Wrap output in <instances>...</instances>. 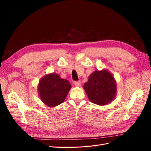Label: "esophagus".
I'll return each mask as SVG.
<instances>
[{
  "mask_svg": "<svg viewBox=\"0 0 151 151\" xmlns=\"http://www.w3.org/2000/svg\"><path fill=\"white\" fill-rule=\"evenodd\" d=\"M74 85L76 87H79L81 86V82L80 81H75L74 82Z\"/></svg>",
  "mask_w": 151,
  "mask_h": 151,
  "instance_id": "esophagus-1",
  "label": "esophagus"
}]
</instances>
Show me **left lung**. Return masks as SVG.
Returning a JSON list of instances; mask_svg holds the SVG:
<instances>
[{"label":"left lung","instance_id":"1","mask_svg":"<svg viewBox=\"0 0 151 151\" xmlns=\"http://www.w3.org/2000/svg\"><path fill=\"white\" fill-rule=\"evenodd\" d=\"M84 89L91 102L104 105L115 98L116 86L113 77L106 70H96L84 84Z\"/></svg>","mask_w":151,"mask_h":151}]
</instances>
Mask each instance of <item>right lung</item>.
Wrapping results in <instances>:
<instances>
[{"label":"right lung","mask_w":151,"mask_h":151,"mask_svg":"<svg viewBox=\"0 0 151 151\" xmlns=\"http://www.w3.org/2000/svg\"><path fill=\"white\" fill-rule=\"evenodd\" d=\"M70 88L69 82L53 73L40 80L38 93L41 99L45 104L53 107L64 101Z\"/></svg>","instance_id":"add662e5"}]
</instances>
